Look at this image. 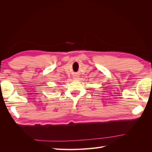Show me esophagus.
<instances>
[{"instance_id": "esophagus-1", "label": "esophagus", "mask_w": 152, "mask_h": 152, "mask_svg": "<svg viewBox=\"0 0 152 152\" xmlns=\"http://www.w3.org/2000/svg\"><path fill=\"white\" fill-rule=\"evenodd\" d=\"M74 79H79V76H75L74 78H73Z\"/></svg>"}]
</instances>
